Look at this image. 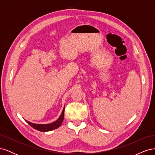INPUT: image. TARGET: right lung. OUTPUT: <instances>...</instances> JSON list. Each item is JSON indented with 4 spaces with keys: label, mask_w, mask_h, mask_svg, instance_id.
Listing matches in <instances>:
<instances>
[{
    "label": "right lung",
    "mask_w": 155,
    "mask_h": 155,
    "mask_svg": "<svg viewBox=\"0 0 155 155\" xmlns=\"http://www.w3.org/2000/svg\"><path fill=\"white\" fill-rule=\"evenodd\" d=\"M64 107L63 110V112L59 116V118L56 120L54 122L49 124H33L30 122V121H27V123L31 127L34 129L41 131V132H46V131H50L54 129H58L60 125H61L63 119H64Z\"/></svg>",
    "instance_id": "add662e5"
}]
</instances>
